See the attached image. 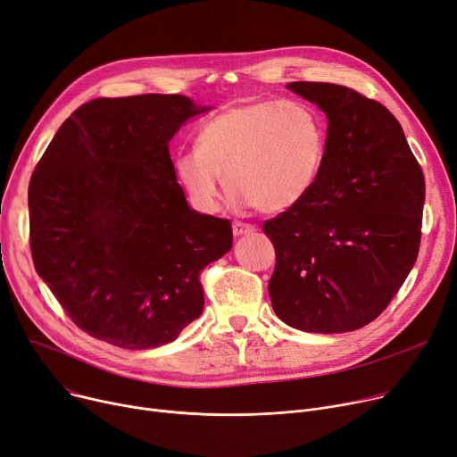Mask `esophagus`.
<instances>
[{
	"mask_svg": "<svg viewBox=\"0 0 457 457\" xmlns=\"http://www.w3.org/2000/svg\"><path fill=\"white\" fill-rule=\"evenodd\" d=\"M256 228L251 223H241V221H234L232 223V232L234 236H244V234H253Z\"/></svg>",
	"mask_w": 457,
	"mask_h": 457,
	"instance_id": "1",
	"label": "esophagus"
}]
</instances>
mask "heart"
<instances>
[{
    "label": "heart",
    "mask_w": 457,
    "mask_h": 457,
    "mask_svg": "<svg viewBox=\"0 0 457 457\" xmlns=\"http://www.w3.org/2000/svg\"><path fill=\"white\" fill-rule=\"evenodd\" d=\"M327 154V125L312 104L258 99L227 106L206 120L197 147L175 156V173L192 204L213 213L221 184L237 204L280 213L317 182Z\"/></svg>",
    "instance_id": "heart-1"
}]
</instances>
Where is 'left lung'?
I'll return each mask as SVG.
<instances>
[{
    "label": "left lung",
    "instance_id": "left-lung-1",
    "mask_svg": "<svg viewBox=\"0 0 457 457\" xmlns=\"http://www.w3.org/2000/svg\"><path fill=\"white\" fill-rule=\"evenodd\" d=\"M286 87L315 103L328 129L312 192L263 223L277 253L271 304L303 332L358 330L387 308L417 260L424 175L378 101L332 83Z\"/></svg>",
    "mask_w": 457,
    "mask_h": 457
}]
</instances>
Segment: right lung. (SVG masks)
<instances>
[{
	"mask_svg": "<svg viewBox=\"0 0 457 457\" xmlns=\"http://www.w3.org/2000/svg\"><path fill=\"white\" fill-rule=\"evenodd\" d=\"M210 109L179 94L92 99L37 164L35 270L92 337L145 351L203 313L201 271L232 249V227L187 206L170 140Z\"/></svg>",
	"mask_w": 457,
	"mask_h": 457,
	"instance_id": "obj_1",
	"label": "right lung"
}]
</instances>
